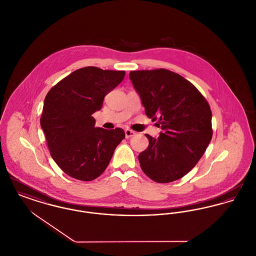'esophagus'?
Masks as SVG:
<instances>
[{
    "label": "esophagus",
    "instance_id": "obj_1",
    "mask_svg": "<svg viewBox=\"0 0 256 256\" xmlns=\"http://www.w3.org/2000/svg\"><path fill=\"white\" fill-rule=\"evenodd\" d=\"M124 134H126V138L132 137V136H134L136 134V132H134V130H128V128H126V130H124Z\"/></svg>",
    "mask_w": 256,
    "mask_h": 256
}]
</instances>
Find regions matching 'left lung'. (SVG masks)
Masks as SVG:
<instances>
[{
	"mask_svg": "<svg viewBox=\"0 0 256 256\" xmlns=\"http://www.w3.org/2000/svg\"><path fill=\"white\" fill-rule=\"evenodd\" d=\"M130 78L146 115L162 130L158 138L146 134L149 146L138 156L141 169L156 182L179 180L210 142V106L194 85L166 68L132 70Z\"/></svg>",
	"mask_w": 256,
	"mask_h": 256,
	"instance_id": "1",
	"label": "left lung"
}]
</instances>
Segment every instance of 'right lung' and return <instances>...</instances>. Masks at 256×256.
Wrapping results in <instances>:
<instances>
[{
	"instance_id": "obj_1",
	"label": "right lung",
	"mask_w": 256,
	"mask_h": 256,
	"mask_svg": "<svg viewBox=\"0 0 256 256\" xmlns=\"http://www.w3.org/2000/svg\"><path fill=\"white\" fill-rule=\"evenodd\" d=\"M124 70L86 66L62 79L46 94L40 126L50 154L60 169L77 180H94L109 164L124 132L94 128L92 116L106 94L122 81Z\"/></svg>"
}]
</instances>
